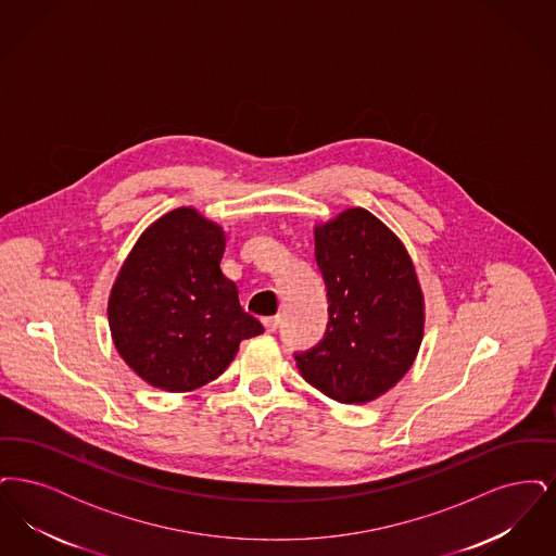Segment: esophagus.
<instances>
[{
  "label": "esophagus",
  "instance_id": "esophagus-1",
  "mask_svg": "<svg viewBox=\"0 0 556 556\" xmlns=\"http://www.w3.org/2000/svg\"><path fill=\"white\" fill-rule=\"evenodd\" d=\"M263 325H265V329L268 333H275L277 327H279V317L263 318Z\"/></svg>",
  "mask_w": 556,
  "mask_h": 556
}]
</instances>
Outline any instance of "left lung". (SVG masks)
Returning a JSON list of instances; mask_svg holds the SVG:
<instances>
[{"mask_svg": "<svg viewBox=\"0 0 556 556\" xmlns=\"http://www.w3.org/2000/svg\"><path fill=\"white\" fill-rule=\"evenodd\" d=\"M329 323L323 342L295 354L302 377L342 404H367L410 370L424 342L425 298L410 254L365 208L315 225Z\"/></svg>", "mask_w": 556, "mask_h": 556, "instance_id": "8db88e82", "label": "left lung"}]
</instances>
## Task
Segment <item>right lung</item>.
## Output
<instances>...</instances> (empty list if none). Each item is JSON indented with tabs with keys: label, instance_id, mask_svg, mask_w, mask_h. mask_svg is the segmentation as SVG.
<instances>
[{
	"label": "right lung",
	"instance_id": "add662e5",
	"mask_svg": "<svg viewBox=\"0 0 556 556\" xmlns=\"http://www.w3.org/2000/svg\"><path fill=\"white\" fill-rule=\"evenodd\" d=\"M227 236L181 206L162 214L121 266L108 295L112 344L127 367L164 392H193L265 331L220 270Z\"/></svg>",
	"mask_w": 556,
	"mask_h": 556
}]
</instances>
